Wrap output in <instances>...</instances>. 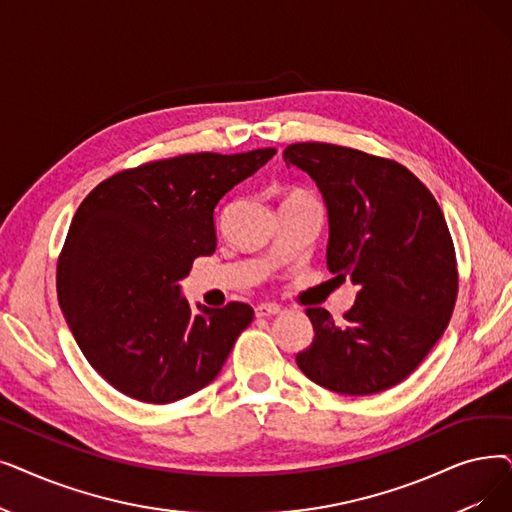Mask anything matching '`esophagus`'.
<instances>
[{
  "label": "esophagus",
  "instance_id": "esophagus-1",
  "mask_svg": "<svg viewBox=\"0 0 512 512\" xmlns=\"http://www.w3.org/2000/svg\"><path fill=\"white\" fill-rule=\"evenodd\" d=\"M280 311H282V307H280V305H276V303H261V305H257V307H255V314H257V318L276 316V314H280Z\"/></svg>",
  "mask_w": 512,
  "mask_h": 512
}]
</instances>
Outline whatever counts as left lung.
Wrapping results in <instances>:
<instances>
[{"mask_svg":"<svg viewBox=\"0 0 512 512\" xmlns=\"http://www.w3.org/2000/svg\"><path fill=\"white\" fill-rule=\"evenodd\" d=\"M286 167L316 182L328 213L326 265L358 288L337 324L305 309L316 337L297 355L309 381L343 395L402 383L446 330L458 293L446 219L414 173L335 144H291Z\"/></svg>","mask_w":512,"mask_h":512,"instance_id":"obj_1","label":"left lung"}]
</instances>
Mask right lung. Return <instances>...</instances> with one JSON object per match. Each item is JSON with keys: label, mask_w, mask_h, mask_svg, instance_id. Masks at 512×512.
<instances>
[{"label": "right lung", "mask_w": 512, "mask_h": 512, "mask_svg": "<svg viewBox=\"0 0 512 512\" xmlns=\"http://www.w3.org/2000/svg\"><path fill=\"white\" fill-rule=\"evenodd\" d=\"M274 154H182L108 177L79 205L58 259V303L87 362L121 393L146 404L196 393L253 322L238 301L192 309L180 280L217 247V203Z\"/></svg>", "instance_id": "1"}]
</instances>
